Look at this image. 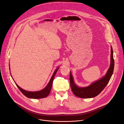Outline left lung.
Wrapping results in <instances>:
<instances>
[{"mask_svg": "<svg viewBox=\"0 0 124 124\" xmlns=\"http://www.w3.org/2000/svg\"><path fill=\"white\" fill-rule=\"evenodd\" d=\"M110 58L111 62L110 67L107 74L101 79L94 82L89 86L82 88L78 87L75 84L73 77L71 73L70 72V85L71 89L75 95L80 98H89L95 97L101 92L105 86L108 85L114 72L115 62L113 57V50L111 46Z\"/></svg>", "mask_w": 124, "mask_h": 124, "instance_id": "8db88e82", "label": "left lung"}]
</instances>
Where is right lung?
Segmentation results:
<instances>
[{
	"mask_svg": "<svg viewBox=\"0 0 124 124\" xmlns=\"http://www.w3.org/2000/svg\"><path fill=\"white\" fill-rule=\"evenodd\" d=\"M58 70V68H57L56 70L54 71V74H53L52 76L51 77V78L48 83V85L46 86V87L44 88V89L39 91H36V92H30V91H27L25 90H23L21 87H20L18 85H17L16 83V85L17 87H18L20 90L22 92V93L26 96V97L30 98H33V99H39V98H45L49 94L50 92L51 89V87H52V85L53 83V81H54V76L57 72V71Z\"/></svg>",
	"mask_w": 124,
	"mask_h": 124,
	"instance_id": "add662e5",
	"label": "right lung"
}]
</instances>
